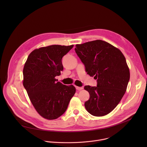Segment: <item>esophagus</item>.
I'll return each mask as SVG.
<instances>
[{"mask_svg": "<svg viewBox=\"0 0 147 147\" xmlns=\"http://www.w3.org/2000/svg\"><path fill=\"white\" fill-rule=\"evenodd\" d=\"M76 89H77V90H82L84 88L83 87H77V86H76Z\"/></svg>", "mask_w": 147, "mask_h": 147, "instance_id": "1", "label": "esophagus"}]
</instances>
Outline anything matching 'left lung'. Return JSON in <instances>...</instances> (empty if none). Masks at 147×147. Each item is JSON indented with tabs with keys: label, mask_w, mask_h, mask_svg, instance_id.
Listing matches in <instances>:
<instances>
[{
	"label": "left lung",
	"mask_w": 147,
	"mask_h": 147,
	"mask_svg": "<svg viewBox=\"0 0 147 147\" xmlns=\"http://www.w3.org/2000/svg\"><path fill=\"white\" fill-rule=\"evenodd\" d=\"M75 51L87 74L97 79L96 87H84L90 94L84 104L86 110L95 116L108 115L126 91L130 71L125 57L119 49L102 40L77 44Z\"/></svg>",
	"instance_id": "1"
}]
</instances>
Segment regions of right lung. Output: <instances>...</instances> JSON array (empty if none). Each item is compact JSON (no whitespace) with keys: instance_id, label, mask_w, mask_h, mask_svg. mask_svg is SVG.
<instances>
[{"instance_id":"obj_1","label":"right lung","mask_w":147,"mask_h":147,"mask_svg":"<svg viewBox=\"0 0 147 147\" xmlns=\"http://www.w3.org/2000/svg\"><path fill=\"white\" fill-rule=\"evenodd\" d=\"M74 47L53 45L33 51L23 69V86L37 112L53 120L63 114L76 92L55 78L63 70L61 59Z\"/></svg>"}]
</instances>
